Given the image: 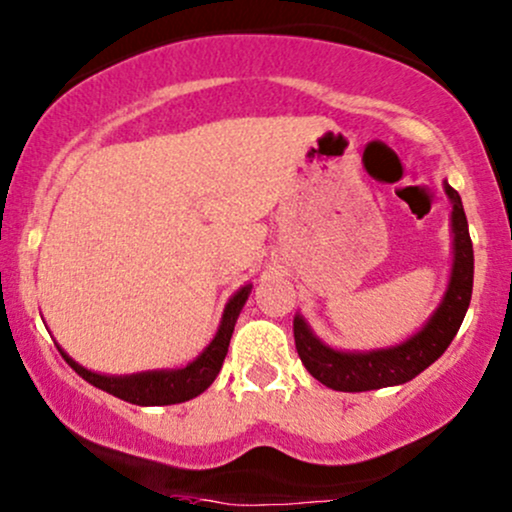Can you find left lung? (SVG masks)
<instances>
[{"label": "left lung", "mask_w": 512, "mask_h": 512, "mask_svg": "<svg viewBox=\"0 0 512 512\" xmlns=\"http://www.w3.org/2000/svg\"><path fill=\"white\" fill-rule=\"evenodd\" d=\"M452 202V233H455V260L448 293L428 320V325L409 342L392 346V349L370 351V354H342L325 346L313 337L301 315L293 320V337L303 366L315 380L339 392H368L380 387L409 383L411 378L426 370L433 361L445 354L457 330H460L464 313L472 301L474 284V250L469 238L467 216H464L462 199L457 190L445 182Z\"/></svg>", "instance_id": "1"}]
</instances>
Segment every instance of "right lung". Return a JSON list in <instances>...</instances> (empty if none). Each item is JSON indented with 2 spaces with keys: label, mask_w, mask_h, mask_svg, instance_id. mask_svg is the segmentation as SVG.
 I'll return each mask as SVG.
<instances>
[{
  "label": "right lung",
  "mask_w": 512,
  "mask_h": 512,
  "mask_svg": "<svg viewBox=\"0 0 512 512\" xmlns=\"http://www.w3.org/2000/svg\"><path fill=\"white\" fill-rule=\"evenodd\" d=\"M250 286H243L236 296L231 298L223 310V320L219 332H216L214 342H211L204 354L192 361L187 368L180 370H151V373L139 375H122V378H113V375H98L91 370L81 368L79 363L72 361L64 351L60 354L64 361L72 366L86 383H91L98 390L110 392V395L125 399L129 404H139V407H161V404H180L187 399L202 395L207 387L214 383L223 366V358L228 354V344H231L233 327H236V317L243 310L245 301H248Z\"/></svg>",
  "instance_id": "obj_1"
}]
</instances>
